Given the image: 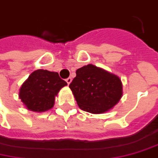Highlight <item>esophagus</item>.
<instances>
[{
	"mask_svg": "<svg viewBox=\"0 0 158 158\" xmlns=\"http://www.w3.org/2000/svg\"><path fill=\"white\" fill-rule=\"evenodd\" d=\"M66 81H67V83H68V85H69V84L72 82V78H70V77H69V78H68V79H66Z\"/></svg>",
	"mask_w": 158,
	"mask_h": 158,
	"instance_id": "obj_1",
	"label": "esophagus"
}]
</instances>
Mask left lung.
I'll return each mask as SVG.
<instances>
[{"mask_svg": "<svg viewBox=\"0 0 158 158\" xmlns=\"http://www.w3.org/2000/svg\"><path fill=\"white\" fill-rule=\"evenodd\" d=\"M69 88L79 109L91 114H103L113 109L123 94L122 82L117 75L92 64L76 71Z\"/></svg>", "mask_w": 158, "mask_h": 158, "instance_id": "left-lung-1", "label": "left lung"}]
</instances>
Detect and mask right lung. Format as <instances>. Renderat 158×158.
I'll use <instances>...</instances> for the list:
<instances>
[{"instance_id": "add662e5", "label": "right lung", "mask_w": 158, "mask_h": 158, "mask_svg": "<svg viewBox=\"0 0 158 158\" xmlns=\"http://www.w3.org/2000/svg\"><path fill=\"white\" fill-rule=\"evenodd\" d=\"M68 85L58 73L38 69L22 84L19 92L23 105L34 112H45L55 105V99L62 87Z\"/></svg>"}]
</instances>
